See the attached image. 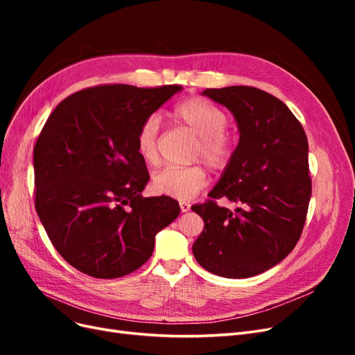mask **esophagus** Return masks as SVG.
<instances>
[{"mask_svg": "<svg viewBox=\"0 0 355 355\" xmlns=\"http://www.w3.org/2000/svg\"><path fill=\"white\" fill-rule=\"evenodd\" d=\"M179 206H180V211H182V213H187V211H189V209H191V204L187 202V201H182V202L179 204Z\"/></svg>", "mask_w": 355, "mask_h": 355, "instance_id": "1", "label": "esophagus"}]
</instances>
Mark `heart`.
Here are the masks:
<instances>
[{
    "mask_svg": "<svg viewBox=\"0 0 355 355\" xmlns=\"http://www.w3.org/2000/svg\"><path fill=\"white\" fill-rule=\"evenodd\" d=\"M171 120L185 125L198 136L194 157L201 158L210 168L219 170L230 163L234 141L227 132L228 118L218 106L198 98L176 103L170 111ZM158 120L148 116L136 135V151L148 166L158 163ZM207 184V175L201 166L168 167L153 178L157 194L187 201L196 197Z\"/></svg>",
    "mask_w": 355,
    "mask_h": 355,
    "instance_id": "heart-1",
    "label": "heart"
}]
</instances>
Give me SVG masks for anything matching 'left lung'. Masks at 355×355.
Returning <instances> with one entry per match:
<instances>
[{"instance_id":"obj_1","label":"left lung","mask_w":355,"mask_h":355,"mask_svg":"<svg viewBox=\"0 0 355 355\" xmlns=\"http://www.w3.org/2000/svg\"><path fill=\"white\" fill-rule=\"evenodd\" d=\"M201 94L230 110L239 127V145L209 192L239 207L231 211L213 200L192 206L204 222L192 253L214 275L249 278L280 263L302 234L311 198L306 135L263 90L231 85Z\"/></svg>"}]
</instances>
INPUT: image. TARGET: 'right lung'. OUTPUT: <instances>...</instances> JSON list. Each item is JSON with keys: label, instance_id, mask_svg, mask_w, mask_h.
<instances>
[{"label": "right lung", "instance_id": "add662e5", "mask_svg": "<svg viewBox=\"0 0 355 355\" xmlns=\"http://www.w3.org/2000/svg\"><path fill=\"white\" fill-rule=\"evenodd\" d=\"M180 85H98L51 112L34 148L35 209L51 244L75 270L124 277L154 252L155 235L180 213L170 197H142L149 173L139 127Z\"/></svg>", "mask_w": 355, "mask_h": 355}]
</instances>
